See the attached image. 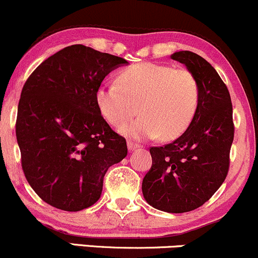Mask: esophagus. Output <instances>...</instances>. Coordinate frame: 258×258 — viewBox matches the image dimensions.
I'll return each instance as SVG.
<instances>
[{"mask_svg":"<svg viewBox=\"0 0 258 258\" xmlns=\"http://www.w3.org/2000/svg\"><path fill=\"white\" fill-rule=\"evenodd\" d=\"M140 147V145L136 144V142H133V141H128V150L130 151V152H133V151H135L136 148Z\"/></svg>","mask_w":258,"mask_h":258,"instance_id":"1","label":"esophagus"}]
</instances>
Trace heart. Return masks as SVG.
Masks as SVG:
<instances>
[{"instance_id": "obj_1", "label": "heart", "mask_w": 258, "mask_h": 258, "mask_svg": "<svg viewBox=\"0 0 258 258\" xmlns=\"http://www.w3.org/2000/svg\"><path fill=\"white\" fill-rule=\"evenodd\" d=\"M117 83L101 84L95 101L111 125L120 126L136 113L141 116L120 132L138 140L162 135L171 140L192 123L199 105V83L187 69L142 62L119 71Z\"/></svg>"}]
</instances>
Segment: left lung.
I'll list each match as a JSON object with an SVG mask.
<instances>
[{"mask_svg": "<svg viewBox=\"0 0 258 258\" xmlns=\"http://www.w3.org/2000/svg\"><path fill=\"white\" fill-rule=\"evenodd\" d=\"M170 57L196 76L198 110L180 138L150 148L152 166L142 180V193L153 208L181 214L202 207L226 180L234 123L231 95L216 70L188 50Z\"/></svg>", "mask_w": 258, "mask_h": 258, "instance_id": "left-lung-1", "label": "left lung"}]
</instances>
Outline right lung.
<instances>
[{"mask_svg": "<svg viewBox=\"0 0 258 258\" xmlns=\"http://www.w3.org/2000/svg\"><path fill=\"white\" fill-rule=\"evenodd\" d=\"M123 57L83 44L63 48L30 75L18 105L21 168L42 201L65 211L92 207L111 165L128 154L95 101L96 89Z\"/></svg>", "mask_w": 258, "mask_h": 258, "instance_id": "add662e5", "label": "right lung"}]
</instances>
